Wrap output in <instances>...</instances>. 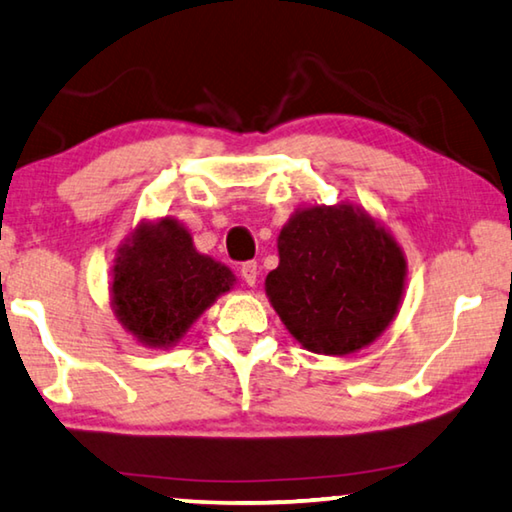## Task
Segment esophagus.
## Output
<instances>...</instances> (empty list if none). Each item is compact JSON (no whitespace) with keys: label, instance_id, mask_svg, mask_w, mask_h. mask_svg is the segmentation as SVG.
<instances>
[{"label":"esophagus","instance_id":"34e87169","mask_svg":"<svg viewBox=\"0 0 512 512\" xmlns=\"http://www.w3.org/2000/svg\"><path fill=\"white\" fill-rule=\"evenodd\" d=\"M240 276H242V281H245L249 288H254L256 286V279H258V265L254 261L242 263L240 265Z\"/></svg>","mask_w":512,"mask_h":512}]
</instances>
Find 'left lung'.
<instances>
[{"instance_id":"left-lung-1","label":"left lung","mask_w":512,"mask_h":512,"mask_svg":"<svg viewBox=\"0 0 512 512\" xmlns=\"http://www.w3.org/2000/svg\"><path fill=\"white\" fill-rule=\"evenodd\" d=\"M279 267L265 295L301 347L349 356L395 322L406 288V254L363 206L297 208L276 240Z\"/></svg>"}]
</instances>
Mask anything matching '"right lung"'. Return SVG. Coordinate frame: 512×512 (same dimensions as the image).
<instances>
[{
  "label": "right lung",
  "instance_id": "add662e5",
  "mask_svg": "<svg viewBox=\"0 0 512 512\" xmlns=\"http://www.w3.org/2000/svg\"><path fill=\"white\" fill-rule=\"evenodd\" d=\"M233 286L236 274L197 251L186 226L158 217L142 220L117 247L111 308L142 347L170 349Z\"/></svg>",
  "mask_w": 512,
  "mask_h": 512
}]
</instances>
